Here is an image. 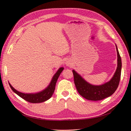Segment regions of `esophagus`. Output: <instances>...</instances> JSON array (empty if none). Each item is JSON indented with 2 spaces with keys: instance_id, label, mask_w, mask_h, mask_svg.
<instances>
[{
  "instance_id": "1",
  "label": "esophagus",
  "mask_w": 131,
  "mask_h": 131,
  "mask_svg": "<svg viewBox=\"0 0 131 131\" xmlns=\"http://www.w3.org/2000/svg\"><path fill=\"white\" fill-rule=\"evenodd\" d=\"M66 66H70V65H71V63H70V61H66Z\"/></svg>"
}]
</instances>
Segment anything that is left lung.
Listing matches in <instances>:
<instances>
[{
	"label": "left lung",
	"mask_w": 131,
	"mask_h": 131,
	"mask_svg": "<svg viewBox=\"0 0 131 131\" xmlns=\"http://www.w3.org/2000/svg\"><path fill=\"white\" fill-rule=\"evenodd\" d=\"M117 53V67L112 78L102 85H92L85 80L78 73L73 70L74 82L77 91L84 98L90 101H99L110 96L116 91L121 77V59L116 44Z\"/></svg>",
	"instance_id": "8db88e82"
}]
</instances>
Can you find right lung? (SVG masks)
<instances>
[{
  "label": "right lung",
  "instance_id": "add662e5",
  "mask_svg": "<svg viewBox=\"0 0 131 131\" xmlns=\"http://www.w3.org/2000/svg\"><path fill=\"white\" fill-rule=\"evenodd\" d=\"M63 69L64 68L63 67L59 68V69L57 70V72L53 76L49 85L45 89L36 93H29V94L28 93V94H26V93L19 92L18 91L15 90L14 87H13V86L11 85L10 83H9L10 87L12 88L13 91L18 95L19 96L24 99V100L33 103L44 102L48 100L52 96L53 93L54 92L57 80L58 79L61 72L63 71Z\"/></svg>",
  "mask_w": 131,
  "mask_h": 131
}]
</instances>
